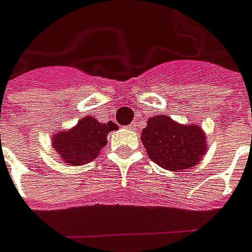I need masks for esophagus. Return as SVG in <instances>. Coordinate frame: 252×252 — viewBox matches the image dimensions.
Segmentation results:
<instances>
[{
	"label": "esophagus",
	"instance_id": "1",
	"mask_svg": "<svg viewBox=\"0 0 252 252\" xmlns=\"http://www.w3.org/2000/svg\"><path fill=\"white\" fill-rule=\"evenodd\" d=\"M135 126H137V125L133 122V124H130L128 126H126V128H127V130H134V128H135Z\"/></svg>",
	"mask_w": 252,
	"mask_h": 252
}]
</instances>
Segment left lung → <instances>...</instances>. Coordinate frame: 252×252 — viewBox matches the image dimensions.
I'll return each instance as SVG.
<instances>
[{
    "instance_id": "left-lung-1",
    "label": "left lung",
    "mask_w": 252,
    "mask_h": 252,
    "mask_svg": "<svg viewBox=\"0 0 252 252\" xmlns=\"http://www.w3.org/2000/svg\"><path fill=\"white\" fill-rule=\"evenodd\" d=\"M142 143L153 162L170 171H183L198 164L207 151L206 134L195 125H181L167 115L147 119Z\"/></svg>"
}]
</instances>
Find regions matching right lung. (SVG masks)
Here are the masks:
<instances>
[{
  "instance_id": "add662e5",
  "label": "right lung",
  "mask_w": 252,
  "mask_h": 252,
  "mask_svg": "<svg viewBox=\"0 0 252 252\" xmlns=\"http://www.w3.org/2000/svg\"><path fill=\"white\" fill-rule=\"evenodd\" d=\"M117 128L114 122L101 124L93 117H85L73 128L57 133L53 137V147L65 163L86 164L97 158L107 143V134Z\"/></svg>"
}]
</instances>
